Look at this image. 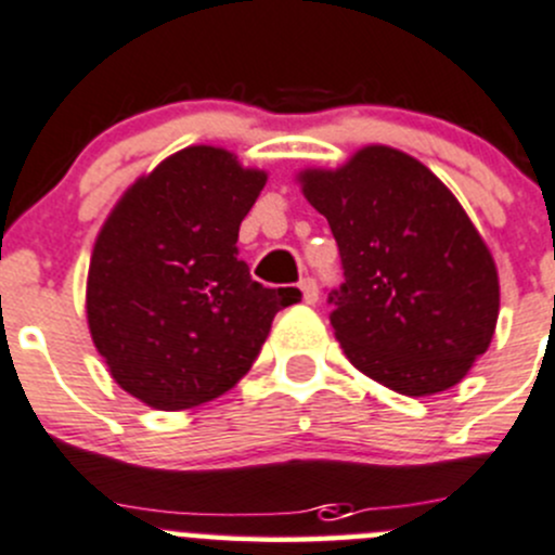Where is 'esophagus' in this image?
<instances>
[{
    "label": "esophagus",
    "instance_id": "esophagus-1",
    "mask_svg": "<svg viewBox=\"0 0 555 555\" xmlns=\"http://www.w3.org/2000/svg\"><path fill=\"white\" fill-rule=\"evenodd\" d=\"M300 293H304L306 304H317V295H320V289H317L314 279H311V276L300 279Z\"/></svg>",
    "mask_w": 555,
    "mask_h": 555
}]
</instances>
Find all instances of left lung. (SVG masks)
I'll return each instance as SVG.
<instances>
[{
    "mask_svg": "<svg viewBox=\"0 0 555 555\" xmlns=\"http://www.w3.org/2000/svg\"><path fill=\"white\" fill-rule=\"evenodd\" d=\"M300 184L341 255L327 304L349 363L403 396L459 385L493 338L499 276L453 192L387 146Z\"/></svg>",
    "mask_w": 555,
    "mask_h": 555,
    "instance_id": "8db88e82",
    "label": "left lung"
}]
</instances>
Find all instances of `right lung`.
<instances>
[{
	"label": "right lung",
	"mask_w": 555,
	"mask_h": 555,
	"mask_svg": "<svg viewBox=\"0 0 555 555\" xmlns=\"http://www.w3.org/2000/svg\"><path fill=\"white\" fill-rule=\"evenodd\" d=\"M266 173L192 146L118 201L89 266L86 314L113 379L149 406L190 409L235 385L295 287H262L238 228Z\"/></svg>",
	"instance_id": "obj_1"
}]
</instances>
